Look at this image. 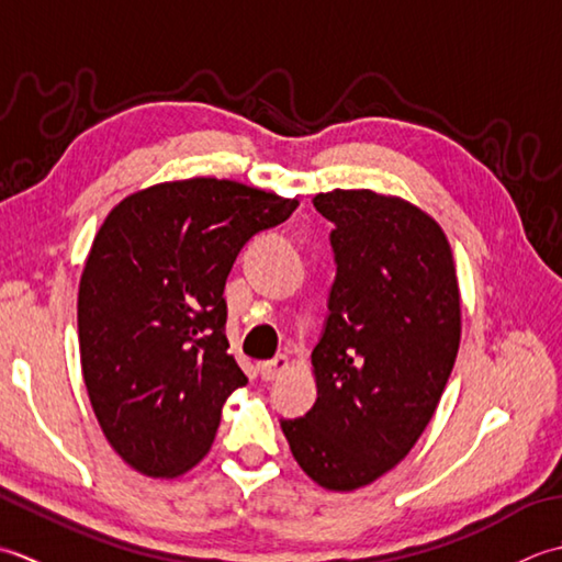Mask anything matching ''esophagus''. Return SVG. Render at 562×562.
I'll return each mask as SVG.
<instances>
[{
    "label": "esophagus",
    "mask_w": 562,
    "mask_h": 562,
    "mask_svg": "<svg viewBox=\"0 0 562 562\" xmlns=\"http://www.w3.org/2000/svg\"><path fill=\"white\" fill-rule=\"evenodd\" d=\"M289 371V357H283V353H279V357H273L271 361H261L259 363V375L265 378V381H277V378L281 373Z\"/></svg>",
    "instance_id": "esophagus-1"
}]
</instances>
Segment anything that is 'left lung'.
Returning a JSON list of instances; mask_svg holds the SVG:
<instances>
[{
	"instance_id": "8db88e82",
	"label": "left lung",
	"mask_w": 562,
	"mask_h": 562,
	"mask_svg": "<svg viewBox=\"0 0 562 562\" xmlns=\"http://www.w3.org/2000/svg\"><path fill=\"white\" fill-rule=\"evenodd\" d=\"M337 277L313 349L317 400L281 419L305 475L351 492L385 475L437 412L461 345L451 245L429 213L371 189L317 193Z\"/></svg>"
}]
</instances>
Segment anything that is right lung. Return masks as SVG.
Masks as SVG:
<instances>
[{"instance_id":"1","label":"right lung","mask_w":562,"mask_h":562,"mask_svg":"<svg viewBox=\"0 0 562 562\" xmlns=\"http://www.w3.org/2000/svg\"><path fill=\"white\" fill-rule=\"evenodd\" d=\"M295 209L193 177L135 191L101 223L79 279V359L101 431L137 473L177 477L209 453L225 400L247 383L227 353V273Z\"/></svg>"}]
</instances>
